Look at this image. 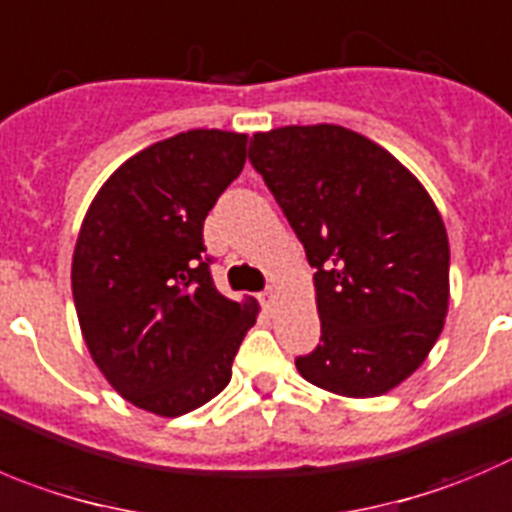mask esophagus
I'll return each instance as SVG.
<instances>
[{
  "label": "esophagus",
  "mask_w": 512,
  "mask_h": 512,
  "mask_svg": "<svg viewBox=\"0 0 512 512\" xmlns=\"http://www.w3.org/2000/svg\"><path fill=\"white\" fill-rule=\"evenodd\" d=\"M260 300H262V305H265L267 310H272V308H275V303H278V290L267 288L265 293L260 295Z\"/></svg>",
  "instance_id": "esophagus-1"
}]
</instances>
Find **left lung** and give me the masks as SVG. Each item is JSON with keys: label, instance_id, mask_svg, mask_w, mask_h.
I'll return each mask as SVG.
<instances>
[{"label": "left lung", "instance_id": "obj_1", "mask_svg": "<svg viewBox=\"0 0 512 512\" xmlns=\"http://www.w3.org/2000/svg\"><path fill=\"white\" fill-rule=\"evenodd\" d=\"M250 161L315 267L321 341L300 376L348 399L407 381L450 308V242L422 181L351 128L255 133Z\"/></svg>", "mask_w": 512, "mask_h": 512}]
</instances>
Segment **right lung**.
I'll list each match as a JSON object with an SVG mask.
<instances>
[{"label":"right lung","instance_id":"add662e5","mask_svg":"<svg viewBox=\"0 0 512 512\" xmlns=\"http://www.w3.org/2000/svg\"><path fill=\"white\" fill-rule=\"evenodd\" d=\"M245 161L247 133L194 128L123 161L85 212L70 272L80 333L143 412L181 417L214 399L255 326V298L214 288L202 234Z\"/></svg>","mask_w":512,"mask_h":512}]
</instances>
